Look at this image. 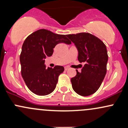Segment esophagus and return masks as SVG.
<instances>
[{
	"instance_id": "34e87169",
	"label": "esophagus",
	"mask_w": 128,
	"mask_h": 128,
	"mask_svg": "<svg viewBox=\"0 0 128 128\" xmlns=\"http://www.w3.org/2000/svg\"><path fill=\"white\" fill-rule=\"evenodd\" d=\"M64 69H65L66 71H67V70H68V69H69V67H65V68H64Z\"/></svg>"
}]
</instances>
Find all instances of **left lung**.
I'll return each instance as SVG.
<instances>
[{
	"label": "left lung",
	"instance_id": "8db88e82",
	"mask_svg": "<svg viewBox=\"0 0 128 128\" xmlns=\"http://www.w3.org/2000/svg\"><path fill=\"white\" fill-rule=\"evenodd\" d=\"M75 45L78 61L85 62L81 73L71 79L73 90L82 96L94 93L102 84L106 73L108 56L106 47L99 38L86 32L66 36Z\"/></svg>",
	"mask_w": 128,
	"mask_h": 128
}]
</instances>
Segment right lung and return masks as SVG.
<instances>
[{
    "instance_id": "1",
    "label": "right lung",
    "mask_w": 128,
    "mask_h": 128,
    "mask_svg": "<svg viewBox=\"0 0 128 128\" xmlns=\"http://www.w3.org/2000/svg\"><path fill=\"white\" fill-rule=\"evenodd\" d=\"M59 43L70 44L64 35L56 34L46 29H39L26 38L20 56L22 78L28 88L39 96H46L54 92L58 76L64 67L56 66L46 68L45 59L52 55L54 48Z\"/></svg>"
}]
</instances>
